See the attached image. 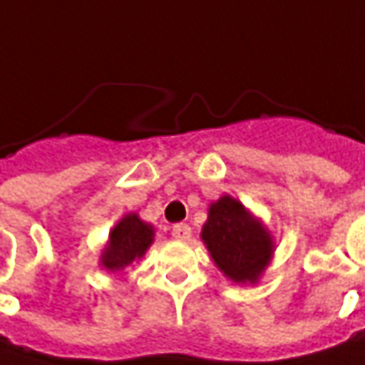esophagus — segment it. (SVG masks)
Returning a JSON list of instances; mask_svg holds the SVG:
<instances>
[{
  "label": "esophagus",
  "mask_w": 365,
  "mask_h": 365,
  "mask_svg": "<svg viewBox=\"0 0 365 365\" xmlns=\"http://www.w3.org/2000/svg\"><path fill=\"white\" fill-rule=\"evenodd\" d=\"M171 235H173V239H178V241H190V237H192V229L187 227V225H173V229H171Z\"/></svg>",
  "instance_id": "esophagus-1"
}]
</instances>
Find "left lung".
<instances>
[{
    "label": "left lung",
    "instance_id": "obj_1",
    "mask_svg": "<svg viewBox=\"0 0 365 365\" xmlns=\"http://www.w3.org/2000/svg\"><path fill=\"white\" fill-rule=\"evenodd\" d=\"M200 237L214 265L235 284H257L276 251L262 218L229 194L210 202Z\"/></svg>",
    "mask_w": 365,
    "mask_h": 365
}]
</instances>
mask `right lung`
Here are the masks:
<instances>
[{"instance_id":"obj_1","label":"right lung","mask_w":365,"mask_h":365,"mask_svg":"<svg viewBox=\"0 0 365 365\" xmlns=\"http://www.w3.org/2000/svg\"><path fill=\"white\" fill-rule=\"evenodd\" d=\"M155 241V227L136 212L124 214L110 229L100 253V265L110 274H122L126 267L145 257Z\"/></svg>"}]
</instances>
